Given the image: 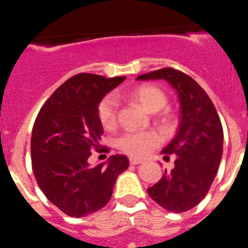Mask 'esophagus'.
Returning a JSON list of instances; mask_svg holds the SVG:
<instances>
[{
    "label": "esophagus",
    "instance_id": "obj_1",
    "mask_svg": "<svg viewBox=\"0 0 248 248\" xmlns=\"http://www.w3.org/2000/svg\"><path fill=\"white\" fill-rule=\"evenodd\" d=\"M129 163H130L131 165H139V164H141L143 161H141V160H139V159H135V157H130Z\"/></svg>",
    "mask_w": 248,
    "mask_h": 248
}]
</instances>
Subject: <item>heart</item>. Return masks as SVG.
I'll list each match as a JSON object with an SVG mask.
<instances>
[{
  "mask_svg": "<svg viewBox=\"0 0 248 248\" xmlns=\"http://www.w3.org/2000/svg\"><path fill=\"white\" fill-rule=\"evenodd\" d=\"M125 97L139 103L144 109L150 113H156L166 105L168 98L159 87L153 84H140L134 89L124 94ZM118 100L114 95H107L98 104V119L104 129L110 130L115 128L118 122ZM160 120L168 123V117L161 115ZM163 139L159 133L154 130L128 131L120 135L117 145L124 154L131 157H145L161 144Z\"/></svg>",
  "mask_w": 248,
  "mask_h": 248,
  "instance_id": "heart-1",
  "label": "heart"
}]
</instances>
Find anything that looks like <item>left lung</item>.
<instances>
[{
    "label": "left lung",
    "mask_w": 248,
    "mask_h": 248,
    "mask_svg": "<svg viewBox=\"0 0 248 248\" xmlns=\"http://www.w3.org/2000/svg\"><path fill=\"white\" fill-rule=\"evenodd\" d=\"M137 79H165L180 100L177 134L163 150L175 155V168L166 172L148 194L168 211L185 212L209 192L222 157L223 130L210 97L191 77L174 68H161Z\"/></svg>",
    "instance_id": "8db88e82"
}]
</instances>
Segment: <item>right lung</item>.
Masks as SVG:
<instances>
[{
  "label": "right lung",
  "instance_id": "right-lung-1",
  "mask_svg": "<svg viewBox=\"0 0 248 248\" xmlns=\"http://www.w3.org/2000/svg\"><path fill=\"white\" fill-rule=\"evenodd\" d=\"M124 79L77 74L54 91L37 115L31 139L34 177L46 198L68 216L82 217L104 207L117 177L128 169V157L119 154L107 164H88L103 135L98 104Z\"/></svg>",
  "mask_w": 248,
  "mask_h": 248
}]
</instances>
